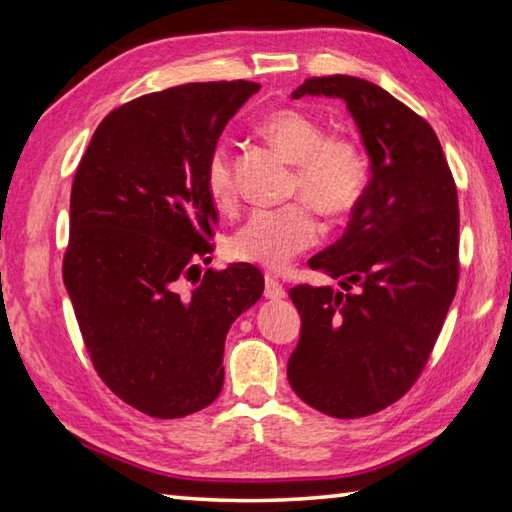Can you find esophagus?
<instances>
[{
    "instance_id": "obj_1",
    "label": "esophagus",
    "mask_w": 512,
    "mask_h": 512,
    "mask_svg": "<svg viewBox=\"0 0 512 512\" xmlns=\"http://www.w3.org/2000/svg\"><path fill=\"white\" fill-rule=\"evenodd\" d=\"M264 296L271 300H282L284 296H287V289H284L273 275H266L264 277Z\"/></svg>"
}]
</instances>
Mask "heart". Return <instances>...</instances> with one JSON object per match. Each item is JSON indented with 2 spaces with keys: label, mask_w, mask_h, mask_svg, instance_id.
Returning <instances> with one entry per match:
<instances>
[{
  "label": "heart",
  "mask_w": 512,
  "mask_h": 512,
  "mask_svg": "<svg viewBox=\"0 0 512 512\" xmlns=\"http://www.w3.org/2000/svg\"><path fill=\"white\" fill-rule=\"evenodd\" d=\"M259 128L296 162L289 192L300 196V201L255 210L230 237V253L244 262L284 268L320 239L318 219L308 204L327 216L350 214L368 192L370 162L354 137L327 135L323 121L298 108L268 112ZM203 180L207 196L219 210L235 207V171L223 144L207 155ZM302 197L310 202H302Z\"/></svg>",
  "instance_id": "b5f03b06"
}]
</instances>
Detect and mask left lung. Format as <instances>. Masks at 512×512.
<instances>
[{
    "label": "left lung",
    "instance_id": "left-lung-1",
    "mask_svg": "<svg viewBox=\"0 0 512 512\" xmlns=\"http://www.w3.org/2000/svg\"><path fill=\"white\" fill-rule=\"evenodd\" d=\"M339 97L372 162L345 235L309 259L348 293L296 284L300 341L289 384L332 418L379 413L411 391L456 296L458 194L429 121L357 76H311L293 92ZM357 286L358 291L351 289Z\"/></svg>",
    "mask_w": 512,
    "mask_h": 512
}]
</instances>
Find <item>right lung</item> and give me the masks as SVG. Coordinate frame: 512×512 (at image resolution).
<instances>
[{"mask_svg":"<svg viewBox=\"0 0 512 512\" xmlns=\"http://www.w3.org/2000/svg\"><path fill=\"white\" fill-rule=\"evenodd\" d=\"M255 81L187 83L103 117L76 169L63 280L103 384L151 418H185L223 388L225 334L264 291L253 264L212 262L207 155Z\"/></svg>","mask_w":512,"mask_h":512,"instance_id":"obj_1","label":"right lung"}]
</instances>
